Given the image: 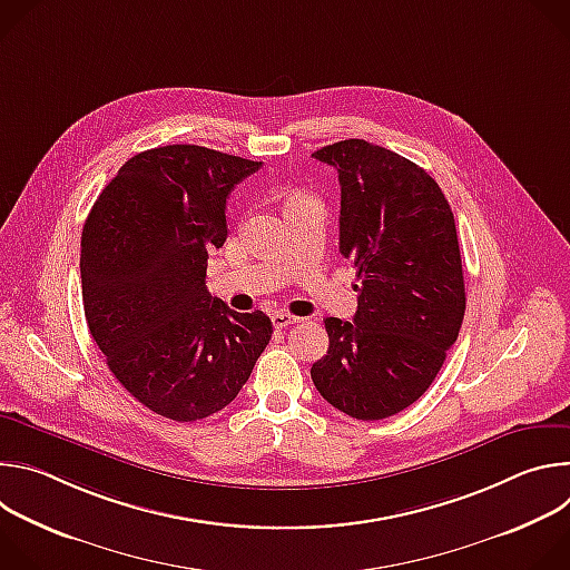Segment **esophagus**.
I'll return each mask as SVG.
<instances>
[{
	"label": "esophagus",
	"instance_id": "esophagus-1",
	"mask_svg": "<svg viewBox=\"0 0 570 570\" xmlns=\"http://www.w3.org/2000/svg\"><path fill=\"white\" fill-rule=\"evenodd\" d=\"M297 322H302V317H297L288 311H275L273 313V324L277 330H284V327H288V324H297Z\"/></svg>",
	"mask_w": 570,
	"mask_h": 570
}]
</instances>
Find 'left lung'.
<instances>
[{
  "instance_id": "left-lung-1",
  "label": "left lung",
  "mask_w": 570,
  "mask_h": 570,
  "mask_svg": "<svg viewBox=\"0 0 570 570\" xmlns=\"http://www.w3.org/2000/svg\"><path fill=\"white\" fill-rule=\"evenodd\" d=\"M338 169L341 255L356 268L354 322L324 320L330 350L311 367L341 413H401L435 381L464 317L458 232L440 185L415 161L365 139L322 146Z\"/></svg>"
}]
</instances>
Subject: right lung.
Here are the masks:
<instances>
[{"label": "right lung", "instance_id": "right-lung-1", "mask_svg": "<svg viewBox=\"0 0 570 570\" xmlns=\"http://www.w3.org/2000/svg\"><path fill=\"white\" fill-rule=\"evenodd\" d=\"M262 161L194 144L130 157L80 236L90 334L148 411L205 420L234 401L273 336L264 311L236 313L205 286L227 238L232 189Z\"/></svg>", "mask_w": 570, "mask_h": 570}]
</instances>
